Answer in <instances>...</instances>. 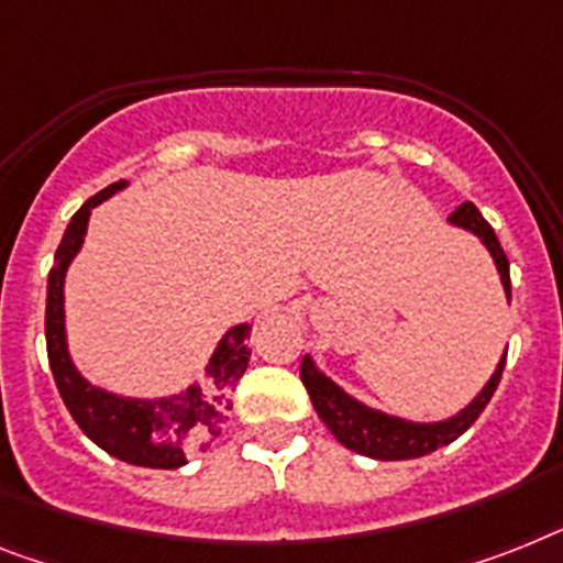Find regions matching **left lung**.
Wrapping results in <instances>:
<instances>
[{
    "label": "left lung",
    "mask_w": 563,
    "mask_h": 563,
    "mask_svg": "<svg viewBox=\"0 0 563 563\" xmlns=\"http://www.w3.org/2000/svg\"><path fill=\"white\" fill-rule=\"evenodd\" d=\"M449 224L472 232L483 247L489 250L492 262L498 267L506 301H512L509 262H506V253L504 247H500L495 230H492L489 221L481 216V209L472 201L460 203L452 216H449ZM504 365L506 354L500 356L498 368L489 376V383L477 391V397L472 399L466 408H460L457 415L445 417V420L438 422H415L406 420V417L385 415L379 408L365 406V402H360L356 397H351L345 388H339L324 371H319V365L310 360V354H305V360H301V383L308 388L316 415L322 417L324 426L331 429L333 438L345 445V449L374 460H415L422 457V454L438 452L443 445L454 443V440L483 415V408L489 406L492 394L498 388Z\"/></svg>",
    "instance_id": "obj_1"
}]
</instances>
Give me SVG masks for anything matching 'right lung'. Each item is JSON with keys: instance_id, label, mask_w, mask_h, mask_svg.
Instances as JSON below:
<instances>
[{"instance_id": "add662e5", "label": "right lung", "mask_w": 563, "mask_h": 563, "mask_svg": "<svg viewBox=\"0 0 563 563\" xmlns=\"http://www.w3.org/2000/svg\"><path fill=\"white\" fill-rule=\"evenodd\" d=\"M129 184L118 180L88 198L59 241L54 267L48 273V299H45V345L54 383L59 388L65 408L80 426L91 443H97L111 457L143 468H180L189 454L203 452L212 440L224 431L232 408L230 394L247 371L250 362V328L232 324L218 339L216 351L207 362V374L198 383L180 388L166 397H125L109 388L88 383L68 354V333H65V273L82 250L88 232L91 209L109 201L111 195Z\"/></svg>"}]
</instances>
